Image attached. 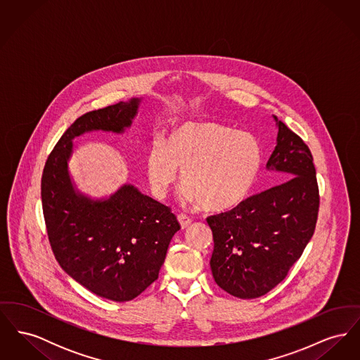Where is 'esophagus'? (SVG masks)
<instances>
[{"mask_svg":"<svg viewBox=\"0 0 360 360\" xmlns=\"http://www.w3.org/2000/svg\"><path fill=\"white\" fill-rule=\"evenodd\" d=\"M178 221H179L182 228H188V225L191 224V219L188 217V214L179 213V214H178Z\"/></svg>","mask_w":360,"mask_h":360,"instance_id":"34e87169","label":"esophagus"}]
</instances>
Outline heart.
Returning a JSON list of instances; mask_svg holds the SVG:
<instances>
[{"mask_svg":"<svg viewBox=\"0 0 360 360\" xmlns=\"http://www.w3.org/2000/svg\"><path fill=\"white\" fill-rule=\"evenodd\" d=\"M263 150L255 135L216 121H188L174 127L148 153L151 190L165 198L178 181L184 200L221 212L240 204L257 181Z\"/></svg>","mask_w":360,"mask_h":360,"instance_id":"b5f03b06","label":"heart"}]
</instances>
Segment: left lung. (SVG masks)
Segmentation results:
<instances>
[{"mask_svg": "<svg viewBox=\"0 0 360 360\" xmlns=\"http://www.w3.org/2000/svg\"><path fill=\"white\" fill-rule=\"evenodd\" d=\"M267 169L283 181L206 219L214 240L210 269L233 297L251 300L282 282L311 239L320 206L313 156L282 121Z\"/></svg>", "mask_w": 360, "mask_h": 360, "instance_id": "left-lung-1", "label": "left lung"}]
</instances>
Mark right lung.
Returning a JSON list of instances; mask_svg holds the SVG:
<instances>
[{
	"mask_svg": "<svg viewBox=\"0 0 360 360\" xmlns=\"http://www.w3.org/2000/svg\"><path fill=\"white\" fill-rule=\"evenodd\" d=\"M140 100L109 105L74 121L49 155L41 204L52 252L87 290L116 302L136 298L158 279L169 244L181 229L175 214L132 185L108 200H90L72 186V139L89 131L124 132Z\"/></svg>",
	"mask_w": 360,
	"mask_h": 360,
	"instance_id": "obj_1",
	"label": "right lung"
}]
</instances>
